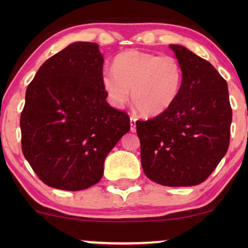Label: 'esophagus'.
Returning a JSON list of instances; mask_svg holds the SVG:
<instances>
[{"label": "esophagus", "instance_id": "34e87169", "mask_svg": "<svg viewBox=\"0 0 248 248\" xmlns=\"http://www.w3.org/2000/svg\"><path fill=\"white\" fill-rule=\"evenodd\" d=\"M136 130V119L134 118V116H132L130 118V132H135Z\"/></svg>", "mask_w": 248, "mask_h": 248}]
</instances>
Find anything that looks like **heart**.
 Returning a JSON list of instances; mask_svg holds the SVG:
<instances>
[{
	"instance_id": "1",
	"label": "heart",
	"mask_w": 248,
	"mask_h": 248,
	"mask_svg": "<svg viewBox=\"0 0 248 248\" xmlns=\"http://www.w3.org/2000/svg\"><path fill=\"white\" fill-rule=\"evenodd\" d=\"M182 81L183 71L177 59L139 50L119 53L113 70L101 73V86L113 106H124L133 90V104L146 116L166 113L177 100Z\"/></svg>"
}]
</instances>
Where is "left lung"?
<instances>
[{
  "instance_id": "1",
  "label": "left lung",
  "mask_w": 248,
  "mask_h": 248,
  "mask_svg": "<svg viewBox=\"0 0 248 248\" xmlns=\"http://www.w3.org/2000/svg\"><path fill=\"white\" fill-rule=\"evenodd\" d=\"M183 71L177 100L163 114L136 121L146 176L166 186H192L229 149L232 109L227 82L205 59L170 44Z\"/></svg>"
}]
</instances>
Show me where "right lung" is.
Masks as SVG:
<instances>
[{"label": "right lung", "mask_w": 248, "mask_h": 248, "mask_svg": "<svg viewBox=\"0 0 248 248\" xmlns=\"http://www.w3.org/2000/svg\"><path fill=\"white\" fill-rule=\"evenodd\" d=\"M104 56L75 42L47 59L25 93L22 150L46 186L79 191L98 183L105 158L129 132V118L106 101Z\"/></svg>", "instance_id": "1"}]
</instances>
